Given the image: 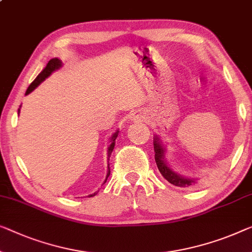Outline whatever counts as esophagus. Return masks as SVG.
<instances>
[{
    "mask_svg": "<svg viewBox=\"0 0 252 252\" xmlns=\"http://www.w3.org/2000/svg\"><path fill=\"white\" fill-rule=\"evenodd\" d=\"M132 120H134V121H140V120H142L141 116H138V115H134Z\"/></svg>",
    "mask_w": 252,
    "mask_h": 252,
    "instance_id": "esophagus-1",
    "label": "esophagus"
}]
</instances>
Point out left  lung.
Here are the masks:
<instances>
[{"mask_svg": "<svg viewBox=\"0 0 252 252\" xmlns=\"http://www.w3.org/2000/svg\"><path fill=\"white\" fill-rule=\"evenodd\" d=\"M154 150H155V160L157 167H158L160 174H162L168 182L176 187L182 188H188L197 185V178H188V176L181 175L178 173V172H175L173 168L168 165L166 158H165L166 148H165L162 139L157 136V134L154 136Z\"/></svg>", "mask_w": 252, "mask_h": 252, "instance_id": "left-lung-1", "label": "left lung"}]
</instances>
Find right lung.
<instances>
[{
    "label": "right lung",
    "mask_w": 252,
    "mask_h": 252,
    "mask_svg": "<svg viewBox=\"0 0 252 252\" xmlns=\"http://www.w3.org/2000/svg\"><path fill=\"white\" fill-rule=\"evenodd\" d=\"M62 65H63V64H62V61H61V60H60V59H58V58H54V59L50 60V61H48V63L46 64V66H45L44 69H43L42 72H40V73L38 74V76L36 77L35 80H33V81L32 82V84L29 85L27 92H26V95H28V94L32 93L33 89H36L37 87H38V86H39L40 84H42V82L45 80V79H47L48 77L51 76L52 73L55 72V71H58L59 69H61ZM20 107H21V106H20ZM19 113H20V108H19V110H18V115H19ZM118 134H119V130H116L115 132H114L113 134H112V137L110 138V146H108V148H107V160L110 159L111 154H112V152H113V149H114L115 139L118 138ZM110 174H111L110 165H107V174H106V179H105L104 183L106 182V180H107L108 176H110ZM95 194H97V192H94V193H92V194H89L88 197H94V196H95Z\"/></svg>",
    "instance_id": "obj_1"
}]
</instances>
